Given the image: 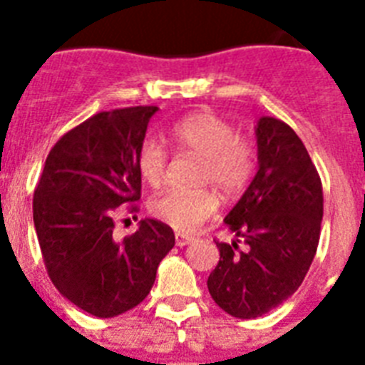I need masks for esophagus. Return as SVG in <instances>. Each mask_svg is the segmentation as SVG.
<instances>
[{
    "instance_id": "esophagus-1",
    "label": "esophagus",
    "mask_w": 365,
    "mask_h": 365,
    "mask_svg": "<svg viewBox=\"0 0 365 365\" xmlns=\"http://www.w3.org/2000/svg\"><path fill=\"white\" fill-rule=\"evenodd\" d=\"M193 242V237H189V235L183 233H176V246L183 248V246H187V244Z\"/></svg>"
}]
</instances>
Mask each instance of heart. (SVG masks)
Listing matches in <instances>:
<instances>
[{
  "instance_id": "1",
  "label": "heart",
  "mask_w": 365,
  "mask_h": 365,
  "mask_svg": "<svg viewBox=\"0 0 365 365\" xmlns=\"http://www.w3.org/2000/svg\"><path fill=\"white\" fill-rule=\"evenodd\" d=\"M170 140L180 153L202 160L200 185H214L220 193L233 195L248 180L254 149L222 117L208 111L191 113L172 126ZM138 172L151 187L165 182L166 151L153 140L143 142L138 151ZM216 210L217 199L212 191H166L151 202L155 220L180 233L195 231Z\"/></svg>"
}]
</instances>
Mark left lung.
I'll use <instances>...</instances> for the list:
<instances>
[{
  "label": "left lung",
  "mask_w": 365,
  "mask_h": 365,
  "mask_svg": "<svg viewBox=\"0 0 365 365\" xmlns=\"http://www.w3.org/2000/svg\"><path fill=\"white\" fill-rule=\"evenodd\" d=\"M257 172L225 225L242 239L216 242L208 277L217 307L235 318L263 317L295 294L311 267L324 214L322 183L299 136L274 117L255 125Z\"/></svg>",
  "instance_id": "obj_1"
}]
</instances>
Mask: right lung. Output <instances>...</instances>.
<instances>
[{
    "label": "right lung",
    "mask_w": 365,
    "mask_h": 365,
    "mask_svg": "<svg viewBox=\"0 0 365 365\" xmlns=\"http://www.w3.org/2000/svg\"><path fill=\"white\" fill-rule=\"evenodd\" d=\"M157 110L102 111L66 132L34 193V225L48 277L93 317L113 318L140 305L174 248V231L149 217L125 240L113 239L117 208L140 200L138 151Z\"/></svg>",
    "instance_id": "add662e5"
}]
</instances>
